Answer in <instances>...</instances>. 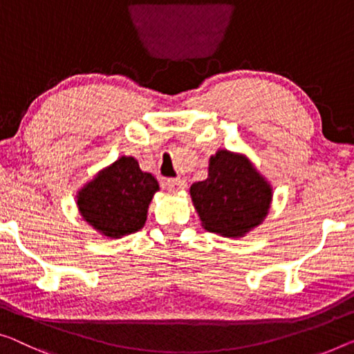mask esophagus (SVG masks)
I'll use <instances>...</instances> for the list:
<instances>
[{
    "mask_svg": "<svg viewBox=\"0 0 354 354\" xmlns=\"http://www.w3.org/2000/svg\"><path fill=\"white\" fill-rule=\"evenodd\" d=\"M163 187H167L168 191H179V189L186 187V181L181 178H165L163 179Z\"/></svg>",
    "mask_w": 354,
    "mask_h": 354,
    "instance_id": "34e87169",
    "label": "esophagus"
}]
</instances>
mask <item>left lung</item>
I'll return each mask as SVG.
<instances>
[{
  "mask_svg": "<svg viewBox=\"0 0 354 354\" xmlns=\"http://www.w3.org/2000/svg\"><path fill=\"white\" fill-rule=\"evenodd\" d=\"M191 197L205 229L241 236L266 218L272 189L243 156L218 151L208 178L191 186Z\"/></svg>",
  "mask_w": 354,
  "mask_h": 354,
  "instance_id": "1",
  "label": "left lung"
}]
</instances>
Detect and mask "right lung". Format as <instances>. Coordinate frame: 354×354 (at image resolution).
<instances>
[{
    "instance_id": "right-lung-1",
    "label": "right lung",
    "mask_w": 354,
    "mask_h": 354,
    "mask_svg": "<svg viewBox=\"0 0 354 354\" xmlns=\"http://www.w3.org/2000/svg\"><path fill=\"white\" fill-rule=\"evenodd\" d=\"M159 183L140 170L133 157H120L79 192L82 218L111 239L143 227L152 195Z\"/></svg>"
}]
</instances>
